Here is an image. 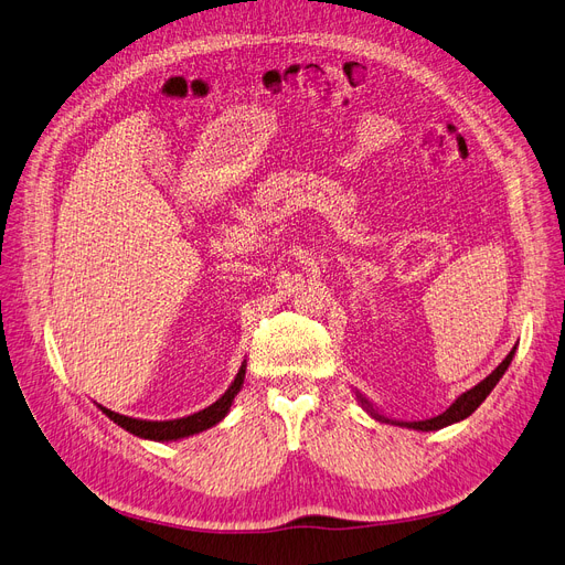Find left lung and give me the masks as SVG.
Returning <instances> with one entry per match:
<instances>
[{
    "label": "left lung",
    "instance_id": "left-lung-1",
    "mask_svg": "<svg viewBox=\"0 0 565 565\" xmlns=\"http://www.w3.org/2000/svg\"><path fill=\"white\" fill-rule=\"evenodd\" d=\"M514 353H516V345L510 350V355L504 358L493 372L486 376L481 383H477L475 387H470L468 393H462L460 397H456V402L446 408V412H441L439 416H433V418H427V420H393V418H385L383 414H379L376 408L372 406V402H369L362 393H355L358 395V399H360V404L366 408L369 414H372L376 420H383V423H393V425H399V427H412V430H420V433H430V430H441V427H446V425H454V423H460V420H465L468 416H472L475 412H477V406L489 397V393L493 391L495 387V383L502 379V374L508 372V366L512 364V358H514Z\"/></svg>",
    "mask_w": 565,
    "mask_h": 565
}]
</instances>
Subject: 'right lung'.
<instances>
[{
	"mask_svg": "<svg viewBox=\"0 0 565 565\" xmlns=\"http://www.w3.org/2000/svg\"><path fill=\"white\" fill-rule=\"evenodd\" d=\"M245 366L247 364L243 362L236 379H233V383L228 385V391L217 402H212L210 406L203 408V412H196V414L184 416V418H174V420H142V418H130V416L116 414V412H111V408H107L103 404H97V408H100V412L109 420H114L116 425H121L124 430H128L130 435L140 437V439H151V441L184 439V437H191V435H199V433L207 430V427L224 420V416L228 414L233 399H236V395L241 393V387H243Z\"/></svg>",
	"mask_w": 565,
	"mask_h": 565,
	"instance_id": "add662e5",
	"label": "right lung"
}]
</instances>
